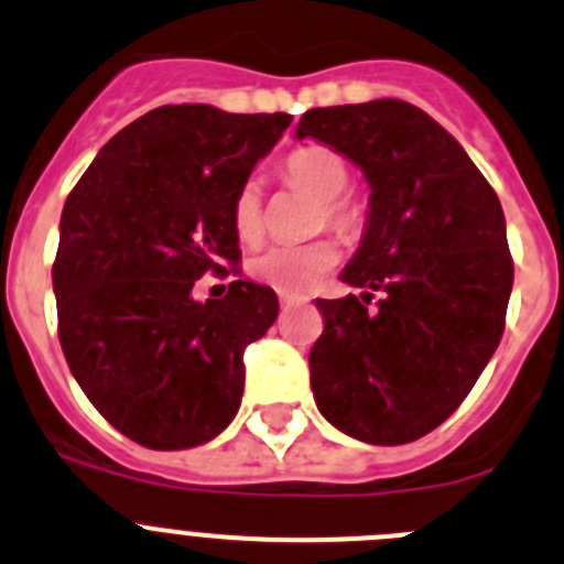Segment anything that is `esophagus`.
Listing matches in <instances>:
<instances>
[{
    "label": "esophagus",
    "mask_w": 564,
    "mask_h": 564,
    "mask_svg": "<svg viewBox=\"0 0 564 564\" xmlns=\"http://www.w3.org/2000/svg\"><path fill=\"white\" fill-rule=\"evenodd\" d=\"M300 303H303V300H300V297H289V294H281V308H283V312H289V308L300 306Z\"/></svg>",
    "instance_id": "obj_1"
}]
</instances>
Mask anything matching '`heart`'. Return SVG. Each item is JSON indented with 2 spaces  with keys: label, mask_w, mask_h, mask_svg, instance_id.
<instances>
[{
  "label": "heart",
  "mask_w": 564,
  "mask_h": 564,
  "mask_svg": "<svg viewBox=\"0 0 564 564\" xmlns=\"http://www.w3.org/2000/svg\"><path fill=\"white\" fill-rule=\"evenodd\" d=\"M283 177L292 186L323 199L319 225L325 223L347 241L361 234L365 210L359 208L356 199L341 194L350 181V172H347L341 155L319 144L300 147L283 161ZM234 228L236 236L247 245L258 241L264 234V205H261V188L256 181L241 183V188L236 192ZM336 258L339 252L330 239H317L308 245H272L250 258L247 270L258 283L292 297V294H306L308 289L317 286L319 278L336 267Z\"/></svg>",
  "instance_id": "b5f03b06"
}]
</instances>
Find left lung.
I'll use <instances>...</instances> for the list:
<instances>
[{
  "label": "left lung",
  "mask_w": 564,
  "mask_h": 564,
  "mask_svg": "<svg viewBox=\"0 0 564 564\" xmlns=\"http://www.w3.org/2000/svg\"><path fill=\"white\" fill-rule=\"evenodd\" d=\"M294 135L341 152L370 183L365 236L339 275L365 292L317 300L314 401L354 440H420L459 409L503 336L514 264L498 194L403 99L306 110ZM372 291L384 297L367 310Z\"/></svg>",
  "instance_id": "8db88e82"
}]
</instances>
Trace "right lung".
I'll use <instances>...</instances> for the list:
<instances>
[{
    "mask_svg": "<svg viewBox=\"0 0 564 564\" xmlns=\"http://www.w3.org/2000/svg\"><path fill=\"white\" fill-rule=\"evenodd\" d=\"M289 122L163 105L119 130L63 205V356L94 409L144 448L203 445L239 412L241 356L275 323L278 297L252 281L205 303L192 289L239 264L234 197Z\"/></svg>",
    "mask_w": 564,
    "mask_h": 564,
    "instance_id": "1",
    "label": "right lung"
}]
</instances>
